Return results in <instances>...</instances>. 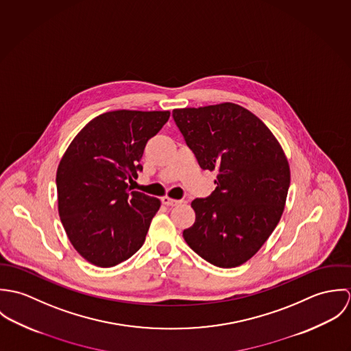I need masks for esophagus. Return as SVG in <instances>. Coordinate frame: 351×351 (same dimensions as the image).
Wrapping results in <instances>:
<instances>
[{"label": "esophagus", "mask_w": 351, "mask_h": 351, "mask_svg": "<svg viewBox=\"0 0 351 351\" xmlns=\"http://www.w3.org/2000/svg\"><path fill=\"white\" fill-rule=\"evenodd\" d=\"M160 201H162V204H165L166 206H176V205H180V204H181V200L170 199V197H167V196L162 197V199H160Z\"/></svg>", "instance_id": "esophagus-1"}]
</instances>
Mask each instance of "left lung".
<instances>
[{
    "label": "left lung",
    "mask_w": 351,
    "mask_h": 351,
    "mask_svg": "<svg viewBox=\"0 0 351 351\" xmlns=\"http://www.w3.org/2000/svg\"><path fill=\"white\" fill-rule=\"evenodd\" d=\"M173 119L216 189L192 201L195 224L184 239L201 258L235 267L262 247L278 224L291 184L287 156L270 130L232 102L174 109Z\"/></svg>",
    "instance_id": "1"
}]
</instances>
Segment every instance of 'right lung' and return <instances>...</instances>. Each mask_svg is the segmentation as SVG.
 <instances>
[{
    "mask_svg": "<svg viewBox=\"0 0 351 351\" xmlns=\"http://www.w3.org/2000/svg\"><path fill=\"white\" fill-rule=\"evenodd\" d=\"M169 110H112L88 123L56 171L64 231L86 261L112 267L139 250L160 201L128 185L143 170L145 147Z\"/></svg>",
    "mask_w": 351,
    "mask_h": 351,
    "instance_id": "obj_1",
    "label": "right lung"
}]
</instances>
